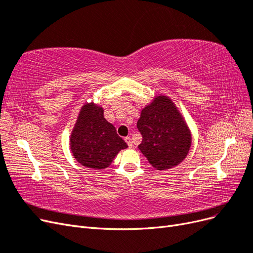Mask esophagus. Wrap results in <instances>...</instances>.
Masks as SVG:
<instances>
[{"label": "esophagus", "mask_w": 253, "mask_h": 253, "mask_svg": "<svg viewBox=\"0 0 253 253\" xmlns=\"http://www.w3.org/2000/svg\"><path fill=\"white\" fill-rule=\"evenodd\" d=\"M125 140H126V142L127 143V145H128L129 148L133 147V141H132V139H131V137H126Z\"/></svg>", "instance_id": "obj_1"}]
</instances>
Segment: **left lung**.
<instances>
[{"label": "left lung", "mask_w": 253, "mask_h": 253, "mask_svg": "<svg viewBox=\"0 0 253 253\" xmlns=\"http://www.w3.org/2000/svg\"><path fill=\"white\" fill-rule=\"evenodd\" d=\"M137 127L142 136L138 148L156 170L171 169L188 155L191 132L169 97L157 96L143 108Z\"/></svg>", "instance_id": "8db88e82"}]
</instances>
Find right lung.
<instances>
[{
  "instance_id": "obj_1",
  "label": "right lung",
  "mask_w": 253,
  "mask_h": 253,
  "mask_svg": "<svg viewBox=\"0 0 253 253\" xmlns=\"http://www.w3.org/2000/svg\"><path fill=\"white\" fill-rule=\"evenodd\" d=\"M70 144L76 160L94 170L108 168L119 151L127 148L115 126L104 118L103 109L94 102L85 103L81 108Z\"/></svg>"
}]
</instances>
